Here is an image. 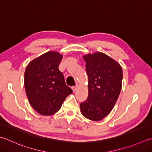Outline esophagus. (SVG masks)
Returning a JSON list of instances; mask_svg holds the SVG:
<instances>
[{"instance_id":"esophagus-1","label":"esophagus","mask_w":152,"mask_h":152,"mask_svg":"<svg viewBox=\"0 0 152 152\" xmlns=\"http://www.w3.org/2000/svg\"><path fill=\"white\" fill-rule=\"evenodd\" d=\"M77 87H78V86H77V85H76L75 86L72 87V89H73V91H75L77 89Z\"/></svg>"}]
</instances>
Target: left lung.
<instances>
[{
    "label": "left lung",
    "mask_w": 152,
    "mask_h": 152,
    "mask_svg": "<svg viewBox=\"0 0 152 152\" xmlns=\"http://www.w3.org/2000/svg\"><path fill=\"white\" fill-rule=\"evenodd\" d=\"M88 76V97L81 103V112L91 121H100L112 110L121 89L123 71L115 60L105 53L84 55Z\"/></svg>",
    "instance_id": "obj_1"
}]
</instances>
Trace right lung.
I'll return each mask as SVG.
<instances>
[{
    "instance_id": "obj_1",
    "label": "right lung",
    "mask_w": 152,
    "mask_h": 152,
    "mask_svg": "<svg viewBox=\"0 0 152 152\" xmlns=\"http://www.w3.org/2000/svg\"><path fill=\"white\" fill-rule=\"evenodd\" d=\"M63 55L49 51L32 60L25 72V88L30 105L42 115H52L60 110L72 89L65 84L58 65Z\"/></svg>"
}]
</instances>
